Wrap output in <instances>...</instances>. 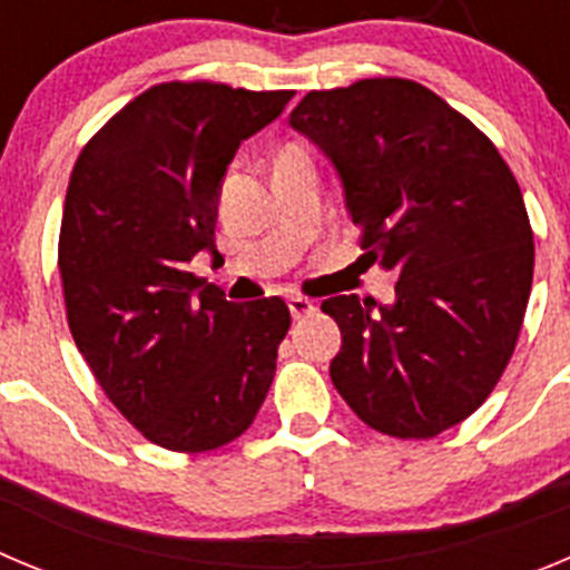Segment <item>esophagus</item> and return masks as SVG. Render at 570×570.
Wrapping results in <instances>:
<instances>
[{
    "label": "esophagus",
    "instance_id": "34e87169",
    "mask_svg": "<svg viewBox=\"0 0 570 570\" xmlns=\"http://www.w3.org/2000/svg\"><path fill=\"white\" fill-rule=\"evenodd\" d=\"M315 309H317L315 301H309V297H301V295L289 297V312L295 321H301V317H309Z\"/></svg>",
    "mask_w": 570,
    "mask_h": 570
}]
</instances>
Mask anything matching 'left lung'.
I'll list each match as a JSON object with an SVG mask.
<instances>
[{
  "label": "left lung",
  "instance_id": "1",
  "mask_svg": "<svg viewBox=\"0 0 570 570\" xmlns=\"http://www.w3.org/2000/svg\"><path fill=\"white\" fill-rule=\"evenodd\" d=\"M289 127L330 158L368 266L394 304L337 295L330 374L389 438L429 440L480 409L509 366L534 278V235L509 164L465 116L409 79L312 90Z\"/></svg>",
  "mask_w": 570,
  "mask_h": 570
}]
</instances>
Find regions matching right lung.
<instances>
[{
  "label": "right lung",
  "mask_w": 570,
  "mask_h": 570,
  "mask_svg": "<svg viewBox=\"0 0 570 570\" xmlns=\"http://www.w3.org/2000/svg\"><path fill=\"white\" fill-rule=\"evenodd\" d=\"M292 96L156 85L90 138L70 176L59 233L70 332L107 397L164 449L233 443L273 386L286 304L224 301L189 261L218 255L229 161Z\"/></svg>",
  "instance_id": "1"
}]
</instances>
